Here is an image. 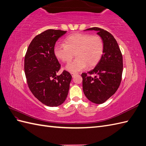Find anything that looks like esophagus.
Here are the masks:
<instances>
[{"mask_svg": "<svg viewBox=\"0 0 146 146\" xmlns=\"http://www.w3.org/2000/svg\"><path fill=\"white\" fill-rule=\"evenodd\" d=\"M71 74H72V77H74V76H75L76 75L77 73H71Z\"/></svg>", "mask_w": 146, "mask_h": 146, "instance_id": "1", "label": "esophagus"}]
</instances>
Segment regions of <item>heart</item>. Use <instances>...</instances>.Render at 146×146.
I'll return each mask as SVG.
<instances>
[{
  "label": "heart",
  "instance_id": "heart-1",
  "mask_svg": "<svg viewBox=\"0 0 146 146\" xmlns=\"http://www.w3.org/2000/svg\"><path fill=\"white\" fill-rule=\"evenodd\" d=\"M104 50V43L99 36L86 33H74L67 36L64 44H56L54 54L63 62H69L75 53L76 58L68 63L65 69L76 73L88 66L93 67L99 62Z\"/></svg>",
  "mask_w": 146,
  "mask_h": 146
}]
</instances>
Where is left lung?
<instances>
[{
    "label": "left lung",
    "mask_w": 146,
    "mask_h": 146,
    "mask_svg": "<svg viewBox=\"0 0 146 146\" xmlns=\"http://www.w3.org/2000/svg\"><path fill=\"white\" fill-rule=\"evenodd\" d=\"M84 30L96 31L104 43L102 56L96 66L81 74L84 95L91 102L102 104L116 93L120 85L123 56L116 40L110 33L98 27Z\"/></svg>",
    "instance_id": "obj_1"
}]
</instances>
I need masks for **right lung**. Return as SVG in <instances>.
<instances>
[{
  "mask_svg": "<svg viewBox=\"0 0 146 146\" xmlns=\"http://www.w3.org/2000/svg\"><path fill=\"white\" fill-rule=\"evenodd\" d=\"M66 31L48 29L32 40L25 56L24 69L30 91L48 106H58L67 97L72 76L67 71L58 75L60 64L54 54V46Z\"/></svg>",
  "mask_w": 146,
  "mask_h": 146,
  "instance_id": "add662e5",
  "label": "right lung"
}]
</instances>
